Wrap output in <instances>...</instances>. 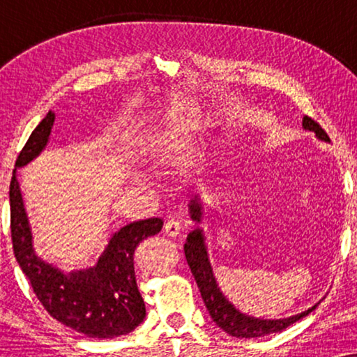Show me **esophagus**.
Wrapping results in <instances>:
<instances>
[{"mask_svg":"<svg viewBox=\"0 0 357 357\" xmlns=\"http://www.w3.org/2000/svg\"><path fill=\"white\" fill-rule=\"evenodd\" d=\"M180 229H182V224H180L178 219H169L164 226V232L170 237H177L180 234Z\"/></svg>","mask_w":357,"mask_h":357,"instance_id":"34e87169","label":"esophagus"}]
</instances>
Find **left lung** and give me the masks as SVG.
<instances>
[{
	"instance_id": "1",
	"label": "left lung",
	"mask_w": 357,
	"mask_h": 357,
	"mask_svg": "<svg viewBox=\"0 0 357 357\" xmlns=\"http://www.w3.org/2000/svg\"><path fill=\"white\" fill-rule=\"evenodd\" d=\"M302 126L307 131H314L317 138L320 141H330L328 135L321 130V126L317 123L315 120H312L310 116H304L302 119ZM190 208V218L195 222H202L203 219V203L198 197H195L188 204ZM185 258L192 270V275L197 281L198 289L202 292L203 302L206 305V309L211 315L214 324L219 328L226 331L227 335L236 336V338H260V336L278 333L282 331L287 326L296 324L301 319H304L305 315H309L312 310H315V305H312L310 309L297 315L286 317V319H276V320H268V319H258V317H252L247 314H242L226 296L222 294L221 287L218 286L216 278H214L211 261H209L206 242H204V234L202 227L193 229L192 232L187 236V242L183 245Z\"/></svg>"
}]
</instances>
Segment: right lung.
<instances>
[{
	"mask_svg": "<svg viewBox=\"0 0 357 357\" xmlns=\"http://www.w3.org/2000/svg\"><path fill=\"white\" fill-rule=\"evenodd\" d=\"M55 123L50 110L32 131L9 185L11 237L16 260L31 281L37 299L53 319L89 338L109 340L133 331L146 317V305L135 276V250L141 241L162 229V219L149 218L126 224L112 234L94 266L63 271L33 250L32 229L19 187L17 169L32 162L47 148Z\"/></svg>",
	"mask_w": 357,
	"mask_h": 357,
	"instance_id": "add662e5",
	"label": "right lung"
}]
</instances>
